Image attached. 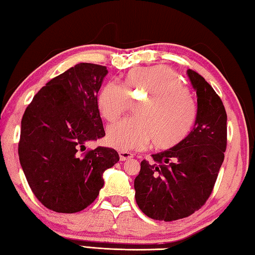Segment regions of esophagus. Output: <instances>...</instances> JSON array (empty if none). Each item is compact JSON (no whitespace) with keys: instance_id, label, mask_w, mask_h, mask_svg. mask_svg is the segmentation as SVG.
Wrapping results in <instances>:
<instances>
[{"instance_id":"34e87169","label":"esophagus","mask_w":255,"mask_h":255,"mask_svg":"<svg viewBox=\"0 0 255 255\" xmlns=\"http://www.w3.org/2000/svg\"><path fill=\"white\" fill-rule=\"evenodd\" d=\"M119 157L121 161H125V160H128V159H130L132 157V153L129 151L119 150Z\"/></svg>"}]
</instances>
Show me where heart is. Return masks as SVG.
I'll return each instance as SVG.
<instances>
[{
    "label": "heart",
    "instance_id": "1",
    "mask_svg": "<svg viewBox=\"0 0 255 255\" xmlns=\"http://www.w3.org/2000/svg\"><path fill=\"white\" fill-rule=\"evenodd\" d=\"M128 97L142 101L137 118L124 119L106 130L109 144L120 150L143 149L152 140L158 150H169L189 135L197 109L180 77L172 68L157 65L129 71L123 88L108 82L97 97V108L106 121H115L127 110Z\"/></svg>",
    "mask_w": 255,
    "mask_h": 255
}]
</instances>
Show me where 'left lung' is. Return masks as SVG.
I'll list each match as a JSON object with an SVG mask.
<instances>
[{"instance_id": "obj_1", "label": "left lung", "mask_w": 255, "mask_h": 255, "mask_svg": "<svg viewBox=\"0 0 255 255\" xmlns=\"http://www.w3.org/2000/svg\"><path fill=\"white\" fill-rule=\"evenodd\" d=\"M197 94L191 132L178 145L140 162L135 198L144 214L159 221L187 218L206 203L227 149V112L221 98L200 74L188 70Z\"/></svg>"}]
</instances>
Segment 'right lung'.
Here are the masks:
<instances>
[{"label":"right lung","mask_w":255,"mask_h":255,"mask_svg":"<svg viewBox=\"0 0 255 255\" xmlns=\"http://www.w3.org/2000/svg\"><path fill=\"white\" fill-rule=\"evenodd\" d=\"M106 74L105 66L77 64L51 79L25 110L19 160L33 193L49 210H85L103 188V173L119 161L115 149L85 146L105 136L97 94Z\"/></svg>","instance_id":"add662e5"}]
</instances>
